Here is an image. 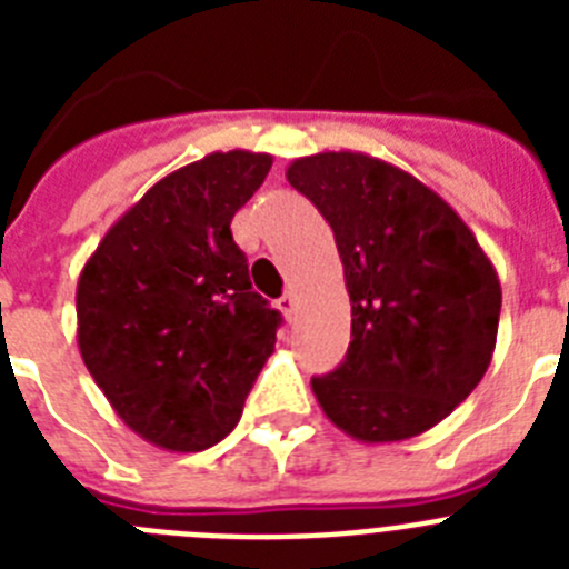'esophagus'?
I'll list each match as a JSON object with an SVG mask.
<instances>
[{
    "instance_id": "obj_1",
    "label": "esophagus",
    "mask_w": 569,
    "mask_h": 569,
    "mask_svg": "<svg viewBox=\"0 0 569 569\" xmlns=\"http://www.w3.org/2000/svg\"><path fill=\"white\" fill-rule=\"evenodd\" d=\"M276 308L281 310V313H284V319H293V313H296V296L293 293H284L281 296L279 301H276Z\"/></svg>"
}]
</instances>
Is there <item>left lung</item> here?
I'll return each instance as SVG.
<instances>
[{
  "label": "left lung",
  "mask_w": 569,
  "mask_h": 569,
  "mask_svg": "<svg viewBox=\"0 0 569 569\" xmlns=\"http://www.w3.org/2000/svg\"><path fill=\"white\" fill-rule=\"evenodd\" d=\"M333 228L350 296V347L310 381L339 430L365 445L421 436L490 367L501 284L465 219L413 173L359 150L288 164Z\"/></svg>",
  "instance_id": "8db88e82"
}]
</instances>
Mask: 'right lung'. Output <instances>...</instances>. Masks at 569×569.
Returning <instances> with one entry per match:
<instances>
[{
    "label": "right lung",
    "mask_w": 569,
    "mask_h": 569,
    "mask_svg": "<svg viewBox=\"0 0 569 569\" xmlns=\"http://www.w3.org/2000/svg\"><path fill=\"white\" fill-rule=\"evenodd\" d=\"M273 156L216 150L124 210L84 261L77 341L116 416L150 445L199 453L239 425L279 313L230 233Z\"/></svg>",
    "instance_id": "obj_1"
}]
</instances>
